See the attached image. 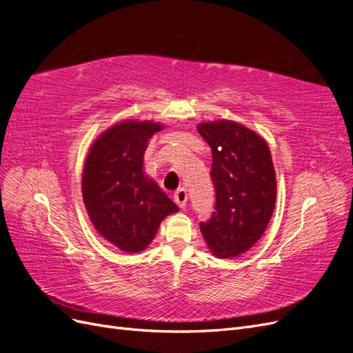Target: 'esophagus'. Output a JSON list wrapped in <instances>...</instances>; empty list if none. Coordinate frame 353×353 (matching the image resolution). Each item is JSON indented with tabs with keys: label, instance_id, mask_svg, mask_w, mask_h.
<instances>
[{
	"label": "esophagus",
	"instance_id": "esophagus-1",
	"mask_svg": "<svg viewBox=\"0 0 353 353\" xmlns=\"http://www.w3.org/2000/svg\"><path fill=\"white\" fill-rule=\"evenodd\" d=\"M187 199H188V194H187V190H185V188H178V190L175 191L174 200H175V203H176V205H178L179 208H183V209L185 208Z\"/></svg>",
	"mask_w": 353,
	"mask_h": 353
}]
</instances>
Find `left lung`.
Instances as JSON below:
<instances>
[{
    "label": "left lung",
    "mask_w": 353,
    "mask_h": 353,
    "mask_svg": "<svg viewBox=\"0 0 353 353\" xmlns=\"http://www.w3.org/2000/svg\"><path fill=\"white\" fill-rule=\"evenodd\" d=\"M197 131L212 148L215 187V210L200 230L213 254L234 258L262 237L272 216L276 179L270 147L231 121L200 123Z\"/></svg>",
    "instance_id": "obj_1"
}]
</instances>
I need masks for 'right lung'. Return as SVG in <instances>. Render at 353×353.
I'll list each match as a JSON object with an SVG mask.
<instances>
[{
  "label": "right lung",
  "mask_w": 353,
  "mask_h": 353,
  "mask_svg": "<svg viewBox=\"0 0 353 353\" xmlns=\"http://www.w3.org/2000/svg\"><path fill=\"white\" fill-rule=\"evenodd\" d=\"M153 122L125 121L103 132L85 160L82 194L101 237L123 252L144 250L160 222L178 206L143 174L147 141L162 131Z\"/></svg>",
  "instance_id": "add662e5"
}]
</instances>
